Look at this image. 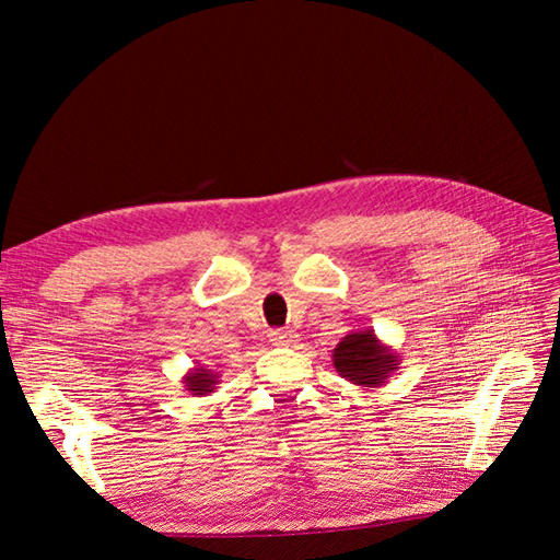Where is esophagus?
<instances>
[{"mask_svg":"<svg viewBox=\"0 0 560 560\" xmlns=\"http://www.w3.org/2000/svg\"><path fill=\"white\" fill-rule=\"evenodd\" d=\"M270 341L276 346H292L296 341V331L294 329H273L268 334Z\"/></svg>","mask_w":560,"mask_h":560,"instance_id":"34e87169","label":"esophagus"}]
</instances>
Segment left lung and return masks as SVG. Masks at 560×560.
<instances>
[{
    "instance_id": "left-lung-1",
    "label": "left lung",
    "mask_w": 560,
    "mask_h": 560,
    "mask_svg": "<svg viewBox=\"0 0 560 560\" xmlns=\"http://www.w3.org/2000/svg\"><path fill=\"white\" fill-rule=\"evenodd\" d=\"M334 369L338 376L360 385V387H381L399 369V354L381 343L374 329L350 331L334 348Z\"/></svg>"
}]
</instances>
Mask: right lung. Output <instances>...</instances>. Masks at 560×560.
Here are the masks:
<instances>
[{
    "mask_svg": "<svg viewBox=\"0 0 560 560\" xmlns=\"http://www.w3.org/2000/svg\"><path fill=\"white\" fill-rule=\"evenodd\" d=\"M184 389L194 397H206L210 393H214L217 385H219V374L208 366H194L184 374L182 378Z\"/></svg>",
    "mask_w": 560,
    "mask_h": 560,
    "instance_id": "obj_1",
    "label": "right lung"
}]
</instances>
